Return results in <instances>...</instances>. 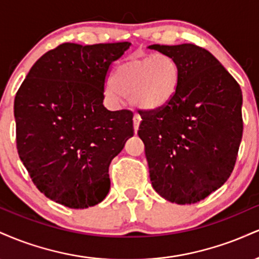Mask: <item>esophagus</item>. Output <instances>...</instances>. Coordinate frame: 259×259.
<instances>
[{
	"label": "esophagus",
	"instance_id": "esophagus-1",
	"mask_svg": "<svg viewBox=\"0 0 259 259\" xmlns=\"http://www.w3.org/2000/svg\"><path fill=\"white\" fill-rule=\"evenodd\" d=\"M133 120H134V130H135V133H136V132H138V129H139L140 120H141V118H140V115L135 114V115H134Z\"/></svg>",
	"mask_w": 259,
	"mask_h": 259
}]
</instances>
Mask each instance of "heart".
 <instances>
[{
  "label": "heart",
  "mask_w": 259,
  "mask_h": 259,
  "mask_svg": "<svg viewBox=\"0 0 259 259\" xmlns=\"http://www.w3.org/2000/svg\"><path fill=\"white\" fill-rule=\"evenodd\" d=\"M179 80V65L169 56H133L115 68L106 94L111 100L119 101L120 92L135 108L159 111L173 101Z\"/></svg>",
  "instance_id": "heart-1"
}]
</instances>
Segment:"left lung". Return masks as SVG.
<instances>
[{
    "label": "left lung",
    "mask_w": 259,
    "mask_h": 259,
    "mask_svg": "<svg viewBox=\"0 0 259 259\" xmlns=\"http://www.w3.org/2000/svg\"><path fill=\"white\" fill-rule=\"evenodd\" d=\"M180 69L177 95L164 108L140 112L150 179L178 204L200 202L233 171L242 139V92L207 50L192 44L151 45Z\"/></svg>",
    "instance_id": "obj_1"
}]
</instances>
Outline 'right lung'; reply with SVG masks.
Returning <instances> with one entry per match:
<instances>
[{"instance_id":"right-lung-1","label":"right lung","mask_w":259,"mask_h":259,"mask_svg":"<svg viewBox=\"0 0 259 259\" xmlns=\"http://www.w3.org/2000/svg\"><path fill=\"white\" fill-rule=\"evenodd\" d=\"M129 42L63 44L29 70L14 99L17 148L50 200L82 209L105 200L112 159L134 135L133 113L103 106L111 64Z\"/></svg>"}]
</instances>
